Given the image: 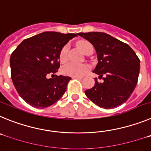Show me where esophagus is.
I'll list each match as a JSON object with an SVG mask.
<instances>
[{"label":"esophagus","instance_id":"obj_1","mask_svg":"<svg viewBox=\"0 0 151 151\" xmlns=\"http://www.w3.org/2000/svg\"><path fill=\"white\" fill-rule=\"evenodd\" d=\"M72 78H79V79H81V78H82L83 77L82 76H73Z\"/></svg>","mask_w":151,"mask_h":151}]
</instances>
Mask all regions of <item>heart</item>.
I'll use <instances>...</instances> for the list:
<instances>
[{
  "label": "heart",
  "mask_w": 151,
  "mask_h": 151,
  "mask_svg": "<svg viewBox=\"0 0 151 151\" xmlns=\"http://www.w3.org/2000/svg\"><path fill=\"white\" fill-rule=\"evenodd\" d=\"M77 45L84 54H85L87 52V50L92 47L91 43H89L88 41H85V40L78 41L77 43ZM67 51V45H65L64 47H63V48L61 49L60 52L59 56L60 60L61 62H64L66 60ZM88 69L89 66H88L87 64L67 63L64 66H63L61 71H62L63 74L65 75V76H82L85 73L88 71Z\"/></svg>",
  "instance_id": "b5f03b06"
}]
</instances>
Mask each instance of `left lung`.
<instances>
[{
	"label": "left lung",
	"mask_w": 151,
	"mask_h": 151,
	"mask_svg": "<svg viewBox=\"0 0 151 151\" xmlns=\"http://www.w3.org/2000/svg\"><path fill=\"white\" fill-rule=\"evenodd\" d=\"M95 48L97 66L93 73L103 78L85 91L92 102L100 107L113 109L127 101L138 82L140 60L127 44L104 32L78 33ZM104 77H102V76Z\"/></svg>",
	"instance_id": "obj_1"
}]
</instances>
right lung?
<instances>
[{
  "label": "right lung",
  "instance_id": "add662e5",
  "mask_svg": "<svg viewBox=\"0 0 151 151\" xmlns=\"http://www.w3.org/2000/svg\"><path fill=\"white\" fill-rule=\"evenodd\" d=\"M74 33L45 32L25 39L12 53L11 78L19 95L33 107L44 109L60 100L71 78L57 76L63 47L76 37Z\"/></svg>",
  "mask_w": 151,
  "mask_h": 151
}]
</instances>
